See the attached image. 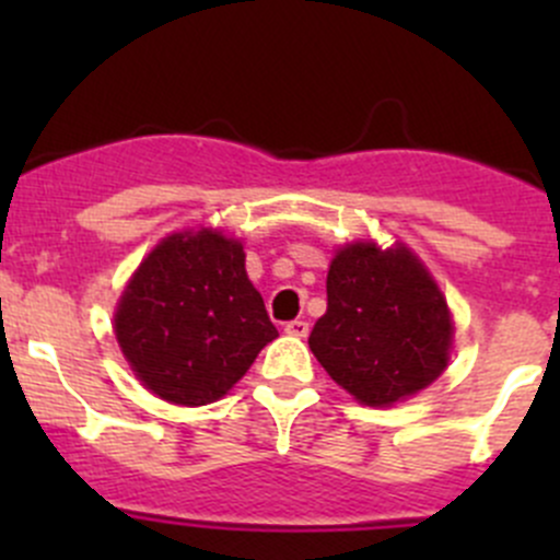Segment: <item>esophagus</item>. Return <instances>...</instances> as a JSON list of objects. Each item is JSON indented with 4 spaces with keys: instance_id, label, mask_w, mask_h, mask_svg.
<instances>
[{
    "instance_id": "obj_1",
    "label": "esophagus",
    "mask_w": 560,
    "mask_h": 560,
    "mask_svg": "<svg viewBox=\"0 0 560 560\" xmlns=\"http://www.w3.org/2000/svg\"><path fill=\"white\" fill-rule=\"evenodd\" d=\"M284 332H290V336H298V338H306V336H308V322H306V319H292V322H287Z\"/></svg>"
}]
</instances>
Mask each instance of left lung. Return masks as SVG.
Wrapping results in <instances>:
<instances>
[{
	"label": "left lung",
	"mask_w": 560,
	"mask_h": 560,
	"mask_svg": "<svg viewBox=\"0 0 560 560\" xmlns=\"http://www.w3.org/2000/svg\"><path fill=\"white\" fill-rule=\"evenodd\" d=\"M453 319L428 270L404 246H343L327 270V312L308 347L354 398L389 406L444 371Z\"/></svg>",
	"instance_id": "left-lung-1"
}]
</instances>
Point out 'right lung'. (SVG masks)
<instances>
[{
  "label": "right lung",
  "instance_id": "obj_1",
  "mask_svg": "<svg viewBox=\"0 0 560 560\" xmlns=\"http://www.w3.org/2000/svg\"><path fill=\"white\" fill-rule=\"evenodd\" d=\"M279 336L238 241L202 230L162 241L124 290L116 338L145 387L180 406L222 398Z\"/></svg>",
  "mask_w": 560,
  "mask_h": 560
}]
</instances>
